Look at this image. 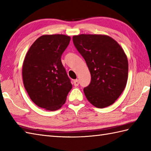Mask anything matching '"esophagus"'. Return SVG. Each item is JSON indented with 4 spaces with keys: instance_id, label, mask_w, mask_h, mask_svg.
I'll return each mask as SVG.
<instances>
[{
    "instance_id": "esophagus-1",
    "label": "esophagus",
    "mask_w": 151,
    "mask_h": 151,
    "mask_svg": "<svg viewBox=\"0 0 151 151\" xmlns=\"http://www.w3.org/2000/svg\"><path fill=\"white\" fill-rule=\"evenodd\" d=\"M73 84L75 85V86H78L79 85V82H78V80H75V81H73Z\"/></svg>"
}]
</instances>
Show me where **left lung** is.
Masks as SVG:
<instances>
[{
    "label": "left lung",
    "mask_w": 151,
    "mask_h": 151,
    "mask_svg": "<svg viewBox=\"0 0 151 151\" xmlns=\"http://www.w3.org/2000/svg\"><path fill=\"white\" fill-rule=\"evenodd\" d=\"M91 74L90 84L84 88L89 102L103 108L114 103L126 87L127 57L113 38L106 35L81 34L73 37Z\"/></svg>",
    "instance_id": "1"
}]
</instances>
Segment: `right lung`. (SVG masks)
Masks as SVG:
<instances>
[{"instance_id":"1","label":"right lung","mask_w":151,"mask_h":151,"mask_svg":"<svg viewBox=\"0 0 151 151\" xmlns=\"http://www.w3.org/2000/svg\"><path fill=\"white\" fill-rule=\"evenodd\" d=\"M70 40L63 34L43 35L26 54L22 65L24 86L31 100L40 108L58 110L72 88L61 61Z\"/></svg>"}]
</instances>
